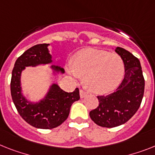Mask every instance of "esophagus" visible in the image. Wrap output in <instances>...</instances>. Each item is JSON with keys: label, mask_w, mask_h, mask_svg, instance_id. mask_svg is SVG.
I'll use <instances>...</instances> for the list:
<instances>
[{"label": "esophagus", "mask_w": 155, "mask_h": 155, "mask_svg": "<svg viewBox=\"0 0 155 155\" xmlns=\"http://www.w3.org/2000/svg\"><path fill=\"white\" fill-rule=\"evenodd\" d=\"M80 97H81V98H84V97H85L86 96H87V93H86L84 91H83V90H80Z\"/></svg>", "instance_id": "obj_1"}]
</instances>
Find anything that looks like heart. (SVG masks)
<instances>
[{
  "label": "heart",
  "mask_w": 155,
  "mask_h": 155,
  "mask_svg": "<svg viewBox=\"0 0 155 155\" xmlns=\"http://www.w3.org/2000/svg\"><path fill=\"white\" fill-rule=\"evenodd\" d=\"M68 73L75 79L84 76V84L97 94L112 92L120 85L124 75V64L118 54L105 50L84 49L67 65Z\"/></svg>",
  "instance_id": "obj_1"
}]
</instances>
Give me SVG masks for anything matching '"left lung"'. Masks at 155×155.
<instances>
[{"label": "left lung", "instance_id": "left-lung-1", "mask_svg": "<svg viewBox=\"0 0 155 155\" xmlns=\"http://www.w3.org/2000/svg\"><path fill=\"white\" fill-rule=\"evenodd\" d=\"M124 64V77L116 91L109 95L97 96L99 105L90 112L96 124L114 128L128 121L136 114L143 97L144 80L140 62L128 50L115 49Z\"/></svg>", "mask_w": 155, "mask_h": 155}]
</instances>
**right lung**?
<instances>
[{
    "label": "right lung",
    "instance_id": "add662e5",
    "mask_svg": "<svg viewBox=\"0 0 155 155\" xmlns=\"http://www.w3.org/2000/svg\"><path fill=\"white\" fill-rule=\"evenodd\" d=\"M49 45H34L19 57L14 64L11 80L12 98L18 113L27 123L41 129H51L61 125L69 115L72 103L80 99L78 88L68 93L57 84H52L43 99L35 103L28 101L22 94V71L28 66L35 67L53 62L48 49ZM51 68L54 72L64 73V68L59 66L52 65Z\"/></svg>",
    "mask_w": 155,
    "mask_h": 155
}]
</instances>
